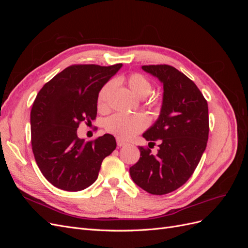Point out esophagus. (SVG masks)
Masks as SVG:
<instances>
[{
	"mask_svg": "<svg viewBox=\"0 0 248 248\" xmlns=\"http://www.w3.org/2000/svg\"><path fill=\"white\" fill-rule=\"evenodd\" d=\"M117 145H118V147H123L126 145V141L122 140L121 139H117Z\"/></svg>",
	"mask_w": 248,
	"mask_h": 248,
	"instance_id": "esophagus-1",
	"label": "esophagus"
}]
</instances>
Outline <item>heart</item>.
Wrapping results in <instances>:
<instances>
[{"label":"heart","mask_w":248,"mask_h":248,"mask_svg":"<svg viewBox=\"0 0 248 248\" xmlns=\"http://www.w3.org/2000/svg\"><path fill=\"white\" fill-rule=\"evenodd\" d=\"M120 80L128 86L130 91L139 98H145V97L151 93L153 89L151 80L145 77L144 74L138 72L131 73L129 76L122 78ZM114 87V81L108 80L99 90L98 95H97V106H98V108L104 110L108 108L109 95ZM152 103L157 104V99H152ZM147 125L148 120L144 115H127L122 114V112H118V114L112 115L106 120L104 128H106L108 132L114 134V136L120 139L128 140L144 130Z\"/></svg>","instance_id":"heart-1"}]
</instances>
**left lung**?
Instances as JSON below:
<instances>
[{
    "label": "left lung",
    "instance_id": "8db88e82",
    "mask_svg": "<svg viewBox=\"0 0 248 248\" xmlns=\"http://www.w3.org/2000/svg\"><path fill=\"white\" fill-rule=\"evenodd\" d=\"M145 71L163 84L160 116L142 137L159 142L156 155L139 147L140 157L129 169L133 182L145 191L162 196L187 182L202 158L209 136L208 103L200 89L175 67L145 65Z\"/></svg>",
    "mask_w": 248,
    "mask_h": 248
}]
</instances>
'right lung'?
Instances as JSON below:
<instances>
[{
  "mask_svg": "<svg viewBox=\"0 0 248 248\" xmlns=\"http://www.w3.org/2000/svg\"><path fill=\"white\" fill-rule=\"evenodd\" d=\"M122 64L67 67L42 87L31 109V142L37 166L49 183L66 191L92 185L102 160L117 147L111 134L78 139L81 122L97 116V95Z\"/></svg>",
  "mask_w": 248,
  "mask_h": 248,
  "instance_id": "right-lung-1",
  "label": "right lung"
}]
</instances>
